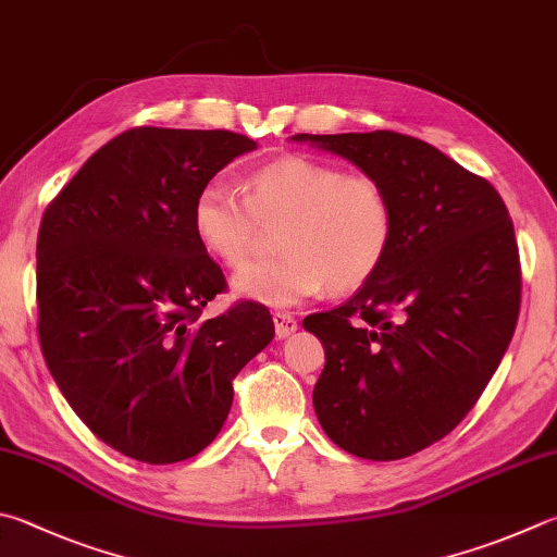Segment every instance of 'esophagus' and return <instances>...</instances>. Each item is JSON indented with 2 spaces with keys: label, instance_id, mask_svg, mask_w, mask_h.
Wrapping results in <instances>:
<instances>
[{
  "label": "esophagus",
  "instance_id": "esophagus-1",
  "mask_svg": "<svg viewBox=\"0 0 557 557\" xmlns=\"http://www.w3.org/2000/svg\"><path fill=\"white\" fill-rule=\"evenodd\" d=\"M272 321H275L277 338H287L297 331V319L292 317L289 311H275V313H272Z\"/></svg>",
  "mask_w": 557,
  "mask_h": 557
}]
</instances>
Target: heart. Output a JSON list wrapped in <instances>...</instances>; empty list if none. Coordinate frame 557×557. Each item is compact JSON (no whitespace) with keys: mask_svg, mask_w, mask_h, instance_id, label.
Instances as JSON below:
<instances>
[{"mask_svg":"<svg viewBox=\"0 0 557 557\" xmlns=\"http://www.w3.org/2000/svg\"><path fill=\"white\" fill-rule=\"evenodd\" d=\"M275 231L277 258L240 268L234 295L265 307H292L331 292H356L375 277L394 238L387 187L309 156H282L248 170L234 189L209 182L191 205V228L211 258L246 262L262 226Z\"/></svg>","mask_w":557,"mask_h":557,"instance_id":"1","label":"heart"}]
</instances>
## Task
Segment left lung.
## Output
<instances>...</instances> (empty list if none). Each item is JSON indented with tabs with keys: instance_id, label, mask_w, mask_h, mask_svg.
I'll return each mask as SVG.
<instances>
[{
	"instance_id": "8db88e82",
	"label": "left lung",
	"mask_w": 557,
	"mask_h": 557,
	"mask_svg": "<svg viewBox=\"0 0 557 557\" xmlns=\"http://www.w3.org/2000/svg\"><path fill=\"white\" fill-rule=\"evenodd\" d=\"M292 140L350 160L389 191L382 268L305 329L326 352L313 387L326 436L358 458H407L468 417L509 348L521 262L507 205L484 177L394 131Z\"/></svg>"
}]
</instances>
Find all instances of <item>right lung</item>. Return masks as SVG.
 <instances>
[{
  "instance_id": "right-lung-1",
  "label": "right lung",
  "mask_w": 557,
  "mask_h": 557,
  "mask_svg": "<svg viewBox=\"0 0 557 557\" xmlns=\"http://www.w3.org/2000/svg\"><path fill=\"white\" fill-rule=\"evenodd\" d=\"M256 148L219 128L124 131L40 221L46 366L87 429L128 458L168 465L205 450L228 417L234 377L275 336L258 301L201 319L226 280L191 228L197 191Z\"/></svg>"
}]
</instances>
